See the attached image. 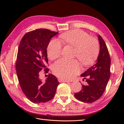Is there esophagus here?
Segmentation results:
<instances>
[{"mask_svg":"<svg viewBox=\"0 0 124 124\" xmlns=\"http://www.w3.org/2000/svg\"><path fill=\"white\" fill-rule=\"evenodd\" d=\"M58 80H59V82H64V83H68V82H69L68 80H67L65 79H61V78H59L58 79Z\"/></svg>","mask_w":124,"mask_h":124,"instance_id":"obj_1","label":"esophagus"}]
</instances>
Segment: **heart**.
I'll return each mask as SVG.
<instances>
[{"mask_svg":"<svg viewBox=\"0 0 124 124\" xmlns=\"http://www.w3.org/2000/svg\"><path fill=\"white\" fill-rule=\"evenodd\" d=\"M60 42L75 48V56L85 65H91L99 54L98 41L95 38H91L87 33L83 30L76 29L63 33L60 36ZM60 43L55 39L49 42L47 48V56L49 59L54 60L60 56L62 45ZM53 71L57 77L69 79L79 72L80 65L76 60L60 59L53 65Z\"/></svg>","mask_w":124,"mask_h":124,"instance_id":"obj_1","label":"heart"}]
</instances>
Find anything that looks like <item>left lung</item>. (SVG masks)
<instances>
[{"mask_svg":"<svg viewBox=\"0 0 124 124\" xmlns=\"http://www.w3.org/2000/svg\"><path fill=\"white\" fill-rule=\"evenodd\" d=\"M100 52L95 64L80 76L86 79V85H82L81 90L75 97L85 103H92L100 99L106 89L110 77V60L108 49L103 39L98 35Z\"/></svg>","mask_w":124,"mask_h":124,"instance_id":"left-lung-1","label":"left lung"}]
</instances>
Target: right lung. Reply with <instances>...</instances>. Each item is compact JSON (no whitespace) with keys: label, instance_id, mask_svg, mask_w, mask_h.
<instances>
[{"label":"right lung","instance_id":"1","mask_svg":"<svg viewBox=\"0 0 124 124\" xmlns=\"http://www.w3.org/2000/svg\"><path fill=\"white\" fill-rule=\"evenodd\" d=\"M58 33L45 29H38L25 33L18 46L16 70L22 90L34 103L48 102L53 98L59 82L49 73L45 82L39 78L41 70L45 73L48 63L47 48L53 37Z\"/></svg>","mask_w":124,"mask_h":124}]
</instances>
